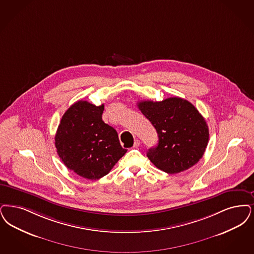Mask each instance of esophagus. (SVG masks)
Returning a JSON list of instances; mask_svg holds the SVG:
<instances>
[{
  "label": "esophagus",
  "mask_w": 254,
  "mask_h": 254,
  "mask_svg": "<svg viewBox=\"0 0 254 254\" xmlns=\"http://www.w3.org/2000/svg\"><path fill=\"white\" fill-rule=\"evenodd\" d=\"M140 144H141V142L139 140H136L133 144V148H138L140 146Z\"/></svg>",
  "instance_id": "esophagus-1"
}]
</instances>
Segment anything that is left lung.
<instances>
[{"label": "left lung", "instance_id": "8db88e82", "mask_svg": "<svg viewBox=\"0 0 254 254\" xmlns=\"http://www.w3.org/2000/svg\"><path fill=\"white\" fill-rule=\"evenodd\" d=\"M138 108L158 133L157 146L146 156L160 170L183 172L197 163L209 141V128L193 104L181 97L140 101Z\"/></svg>", "mask_w": 254, "mask_h": 254}]
</instances>
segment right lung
<instances>
[{"label": "right lung", "instance_id": "1", "mask_svg": "<svg viewBox=\"0 0 254 254\" xmlns=\"http://www.w3.org/2000/svg\"><path fill=\"white\" fill-rule=\"evenodd\" d=\"M104 105L75 102L65 112L55 137L57 152L71 171L87 180H99L112 170L127 149L117 131L102 120Z\"/></svg>", "mask_w": 254, "mask_h": 254}]
</instances>
